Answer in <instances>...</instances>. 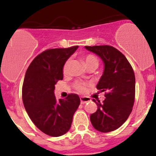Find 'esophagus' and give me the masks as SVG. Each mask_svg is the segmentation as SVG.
<instances>
[{"mask_svg": "<svg viewBox=\"0 0 156 156\" xmlns=\"http://www.w3.org/2000/svg\"><path fill=\"white\" fill-rule=\"evenodd\" d=\"M80 100H81V104H84V103L90 101V99L88 98V97H80Z\"/></svg>", "mask_w": 156, "mask_h": 156, "instance_id": "obj_1", "label": "esophagus"}]
</instances>
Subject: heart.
Returning <instances> with one entry per match:
<instances>
[{
    "label": "heart",
    "mask_w": 156,
    "mask_h": 156,
    "mask_svg": "<svg viewBox=\"0 0 156 156\" xmlns=\"http://www.w3.org/2000/svg\"><path fill=\"white\" fill-rule=\"evenodd\" d=\"M84 64H85L86 67L89 68L91 66H98L99 62L97 58L95 56L92 54H88L87 56H85L84 59ZM70 66H71V59H67L66 61L65 64L63 66V68H62V72L65 75H67L69 74V71H70ZM74 87L75 88V90H77L79 92H84L86 88V84L84 82H81V81H77L74 84Z\"/></svg>",
    "instance_id": "b5f03b06"
}]
</instances>
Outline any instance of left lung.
Wrapping results in <instances>:
<instances>
[{
    "mask_svg": "<svg viewBox=\"0 0 156 156\" xmlns=\"http://www.w3.org/2000/svg\"><path fill=\"white\" fill-rule=\"evenodd\" d=\"M88 51L100 56L104 65L97 88L106 91L102 103L93 100L97 110L90 116L92 125L103 133L122 126L132 111L135 98V75L125 55L112 46H86Z\"/></svg>",
    "mask_w": 156,
    "mask_h": 156,
    "instance_id": "1",
    "label": "left lung"
}]
</instances>
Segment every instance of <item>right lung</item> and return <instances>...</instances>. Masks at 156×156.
Wrapping results in <instances>:
<instances>
[{"label":"right lung","instance_id":"1","mask_svg":"<svg viewBox=\"0 0 156 156\" xmlns=\"http://www.w3.org/2000/svg\"><path fill=\"white\" fill-rule=\"evenodd\" d=\"M78 48L45 50L33 59L26 72L22 90L25 108L35 126L49 136L67 133L80 105L75 94L59 100L54 95L55 84L63 78L64 64Z\"/></svg>","mask_w":156,"mask_h":156}]
</instances>
